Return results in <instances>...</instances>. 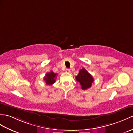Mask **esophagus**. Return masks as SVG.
Listing matches in <instances>:
<instances>
[{
  "label": "esophagus",
  "mask_w": 133,
  "mask_h": 133,
  "mask_svg": "<svg viewBox=\"0 0 133 133\" xmlns=\"http://www.w3.org/2000/svg\"><path fill=\"white\" fill-rule=\"evenodd\" d=\"M66 72H70V70L69 69H67L66 70Z\"/></svg>",
  "instance_id": "obj_1"
}]
</instances>
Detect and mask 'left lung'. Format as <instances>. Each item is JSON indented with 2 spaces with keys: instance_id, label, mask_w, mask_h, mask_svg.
<instances>
[{
  "instance_id": "1",
  "label": "left lung",
  "mask_w": 133,
  "mask_h": 133,
  "mask_svg": "<svg viewBox=\"0 0 133 133\" xmlns=\"http://www.w3.org/2000/svg\"><path fill=\"white\" fill-rule=\"evenodd\" d=\"M76 80L81 85L83 90H85L90 88L94 82V78L84 68L79 71L78 75L76 76Z\"/></svg>"
}]
</instances>
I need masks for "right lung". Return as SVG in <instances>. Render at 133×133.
<instances>
[{
    "label": "right lung",
    "instance_id": "1",
    "mask_svg": "<svg viewBox=\"0 0 133 133\" xmlns=\"http://www.w3.org/2000/svg\"><path fill=\"white\" fill-rule=\"evenodd\" d=\"M57 74H55L52 71L46 74L44 77V81L47 85H52L55 82V79L57 78Z\"/></svg>",
    "mask_w": 133,
    "mask_h": 133
}]
</instances>
